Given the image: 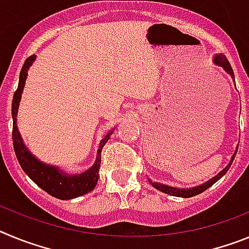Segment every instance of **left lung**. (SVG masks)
Instances as JSON below:
<instances>
[{"instance_id": "8db88e82", "label": "left lung", "mask_w": 249, "mask_h": 249, "mask_svg": "<svg viewBox=\"0 0 249 249\" xmlns=\"http://www.w3.org/2000/svg\"><path fill=\"white\" fill-rule=\"evenodd\" d=\"M213 62H214V65L221 66V67L223 68L224 71L227 72V73L230 74V76L232 77V78H234V73H233L232 67H231L230 62H228V59L226 58V56H224V54H222V53L215 54L214 58H213ZM237 151H238V147H237L236 152L233 153L232 158H231V160H230V163L227 164V167H226V168L222 169V171L218 173V175L214 176V177H213L212 179H210V181L204 182V183L201 184V186L193 187V188H175V187L167 186V184H162V183H156V182H152V181H149V183H151L152 186L155 187V188H157L158 191H160V192L167 193V195H171V196H175V197H183V198L193 197V196H197V195H199V193L204 192V191H206L207 188H210V187L212 186V184H214L215 182L218 181L219 178H222L224 175H226V173H227V171H228V169H230L231 164H232L233 160H234V157H236Z\"/></svg>"}]
</instances>
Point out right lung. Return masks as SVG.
Instances as JSON below:
<instances>
[{
	"label": "right lung",
	"instance_id": "right-lung-1",
	"mask_svg": "<svg viewBox=\"0 0 249 249\" xmlns=\"http://www.w3.org/2000/svg\"><path fill=\"white\" fill-rule=\"evenodd\" d=\"M36 59V54L28 57L22 66L21 73H19L18 87L13 94L12 100V120H13V128H12V141L15 153L18 160V163L21 164L22 169L25 171L26 175L35 182L38 187H41L43 191L48 195L53 196L58 199H72L80 196L86 195L93 190L98 181V171L101 167V152H102L103 146L106 142L109 140V133L103 137L101 141L100 147L97 149V157L94 160L93 166L86 171V172L80 173V175H67L62 172L58 167L50 166L39 160H37L32 153L25 146L22 141L21 135H19L18 128H17V112H18L19 101H21L22 91L25 87L26 78H27V71L30 70V66L34 63Z\"/></svg>",
	"mask_w": 249,
	"mask_h": 249
}]
</instances>
